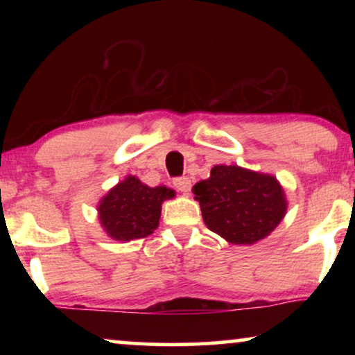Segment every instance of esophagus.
Returning <instances> with one entry per match:
<instances>
[{
	"instance_id": "1",
	"label": "esophagus",
	"mask_w": 355,
	"mask_h": 355,
	"mask_svg": "<svg viewBox=\"0 0 355 355\" xmlns=\"http://www.w3.org/2000/svg\"><path fill=\"white\" fill-rule=\"evenodd\" d=\"M173 184H174V187H176L178 191L182 192V193H187L189 191H191V187H192L191 179L186 178V176L176 178V179H174V181H173Z\"/></svg>"
}]
</instances>
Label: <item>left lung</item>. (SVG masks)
Masks as SVG:
<instances>
[{
	"mask_svg": "<svg viewBox=\"0 0 355 355\" xmlns=\"http://www.w3.org/2000/svg\"><path fill=\"white\" fill-rule=\"evenodd\" d=\"M193 193L208 230L231 244H254L268 236L286 213L284 192L268 174L239 166L211 168Z\"/></svg>",
	"mask_w": 355,
	"mask_h": 355,
	"instance_id": "8db88e82",
	"label": "left lung"
}]
</instances>
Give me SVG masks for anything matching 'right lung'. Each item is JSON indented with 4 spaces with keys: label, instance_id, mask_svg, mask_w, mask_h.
<instances>
[{
    "label": "right lung",
    "instance_id": "right-lung-1",
    "mask_svg": "<svg viewBox=\"0 0 355 355\" xmlns=\"http://www.w3.org/2000/svg\"><path fill=\"white\" fill-rule=\"evenodd\" d=\"M171 197V189L148 187L137 178H125L100 202L101 226L116 241H134L152 234L158 226L163 200Z\"/></svg>",
    "mask_w": 355,
    "mask_h": 355
}]
</instances>
